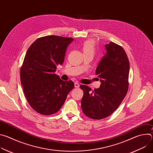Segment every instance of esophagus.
<instances>
[{"label": "esophagus", "instance_id": "obj_1", "mask_svg": "<svg viewBox=\"0 0 153 153\" xmlns=\"http://www.w3.org/2000/svg\"><path fill=\"white\" fill-rule=\"evenodd\" d=\"M74 86H75V88H79V83L75 82V83H74Z\"/></svg>", "mask_w": 153, "mask_h": 153}]
</instances>
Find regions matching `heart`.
Returning a JSON list of instances; mask_svg holds the SVG:
<instances>
[{"instance_id":"1","label":"heart","mask_w":153,"mask_h":153,"mask_svg":"<svg viewBox=\"0 0 153 153\" xmlns=\"http://www.w3.org/2000/svg\"><path fill=\"white\" fill-rule=\"evenodd\" d=\"M82 50L84 55H94L95 52V42L92 39H88L83 42L82 45Z\"/></svg>"}]
</instances>
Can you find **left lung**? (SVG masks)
I'll list each match as a JSON object with an SVG mask.
<instances>
[{
    "mask_svg": "<svg viewBox=\"0 0 153 153\" xmlns=\"http://www.w3.org/2000/svg\"><path fill=\"white\" fill-rule=\"evenodd\" d=\"M106 53L100 61L96 74L100 88L91 89L81 85L83 113L88 117L100 120L110 116L119 107L128 90L129 62L123 48L114 42L105 45Z\"/></svg>",
    "mask_w": 153,
    "mask_h": 153,
    "instance_id": "left-lung-1",
    "label": "left lung"
}]
</instances>
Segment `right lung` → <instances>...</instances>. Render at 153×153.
Instances as JSON below:
<instances>
[{"label":"right lung","mask_w":153,"mask_h":153,"mask_svg":"<svg viewBox=\"0 0 153 153\" xmlns=\"http://www.w3.org/2000/svg\"><path fill=\"white\" fill-rule=\"evenodd\" d=\"M73 40L54 35L42 37L27 51L20 68V81L29 105L40 114L57 113L74 88L73 81H63L55 74Z\"/></svg>","instance_id":"right-lung-1"}]
</instances>
